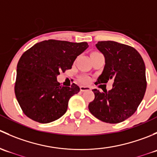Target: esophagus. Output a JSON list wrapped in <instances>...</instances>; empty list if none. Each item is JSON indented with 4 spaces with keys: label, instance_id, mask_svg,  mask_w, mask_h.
Returning <instances> with one entry per match:
<instances>
[{
    "label": "esophagus",
    "instance_id": "34e87169",
    "mask_svg": "<svg viewBox=\"0 0 157 157\" xmlns=\"http://www.w3.org/2000/svg\"><path fill=\"white\" fill-rule=\"evenodd\" d=\"M80 91H82V92L86 91V90H91V88H90V86H80Z\"/></svg>",
    "mask_w": 157,
    "mask_h": 157
}]
</instances>
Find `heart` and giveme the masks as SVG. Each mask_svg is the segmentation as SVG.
<instances>
[{
  "label": "heart",
  "instance_id": "1",
  "mask_svg": "<svg viewBox=\"0 0 157 157\" xmlns=\"http://www.w3.org/2000/svg\"><path fill=\"white\" fill-rule=\"evenodd\" d=\"M89 80H90V79H89V77H83L81 78V81L83 82V83H87Z\"/></svg>",
  "mask_w": 157,
  "mask_h": 157
}]
</instances>
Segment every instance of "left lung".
I'll return each instance as SVG.
<instances>
[{
	"label": "left lung",
	"instance_id": "8db88e82",
	"mask_svg": "<svg viewBox=\"0 0 157 157\" xmlns=\"http://www.w3.org/2000/svg\"><path fill=\"white\" fill-rule=\"evenodd\" d=\"M104 55L105 65L96 85L113 80L112 90H93L95 98L90 112L100 121L110 124L121 122L136 112L147 89L145 64L133 47L113 41H101L96 45ZM102 85H100V86Z\"/></svg>",
	"mask_w": 157,
	"mask_h": 157
}]
</instances>
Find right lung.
I'll list each match as a JSON object with an SVG mask.
<instances>
[{
  "mask_svg": "<svg viewBox=\"0 0 157 157\" xmlns=\"http://www.w3.org/2000/svg\"><path fill=\"white\" fill-rule=\"evenodd\" d=\"M87 42L49 39L26 50L17 64L14 92L23 113L37 122H52L66 112L70 98L80 91L75 83L63 86L57 75L71 69Z\"/></svg>",
  "mask_w": 157,
  "mask_h": 157,
  "instance_id": "add662e5",
  "label": "right lung"
}]
</instances>
